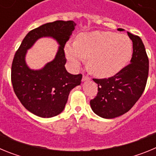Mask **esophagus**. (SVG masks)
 Returning a JSON list of instances; mask_svg holds the SVG:
<instances>
[{
  "mask_svg": "<svg viewBox=\"0 0 156 156\" xmlns=\"http://www.w3.org/2000/svg\"><path fill=\"white\" fill-rule=\"evenodd\" d=\"M90 80V78L89 76H85V75L83 76L82 81H87V80Z\"/></svg>",
  "mask_w": 156,
  "mask_h": 156,
  "instance_id": "obj_1",
  "label": "esophagus"
}]
</instances>
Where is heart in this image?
I'll return each instance as SVG.
<instances>
[{"label": "heart", "mask_w": 156, "mask_h": 156, "mask_svg": "<svg viewBox=\"0 0 156 156\" xmlns=\"http://www.w3.org/2000/svg\"><path fill=\"white\" fill-rule=\"evenodd\" d=\"M65 52L74 68H78L87 58L90 73L101 78H108L128 64L133 55V45L123 34L92 31L80 34L76 43H67Z\"/></svg>", "instance_id": "obj_1"}]
</instances>
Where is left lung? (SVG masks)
I'll return each mask as SVG.
<instances>
[{
	"mask_svg": "<svg viewBox=\"0 0 156 156\" xmlns=\"http://www.w3.org/2000/svg\"><path fill=\"white\" fill-rule=\"evenodd\" d=\"M133 42L130 64L108 79H93L98 85L90 108L104 119H113L127 112L144 90L148 76V58L144 45L138 36L127 32Z\"/></svg>",
	"mask_w": 156,
	"mask_h": 156,
	"instance_id": "left-lung-1",
	"label": "left lung"
}]
</instances>
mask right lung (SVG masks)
<instances>
[{
	"label": "right lung",
	"instance_id": "1",
	"mask_svg": "<svg viewBox=\"0 0 156 156\" xmlns=\"http://www.w3.org/2000/svg\"><path fill=\"white\" fill-rule=\"evenodd\" d=\"M73 21L44 24L25 37L16 51L12 66L14 91L25 108L37 116L51 118L64 110L72 89L81 83L82 75H73L65 65L64 47L74 30ZM50 37L59 45L56 57L40 70H32L26 64L27 51L41 38Z\"/></svg>",
	"mask_w": 156,
	"mask_h": 156
}]
</instances>
